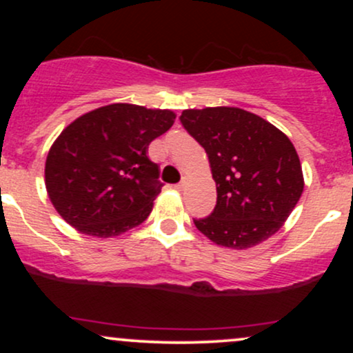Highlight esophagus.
Masks as SVG:
<instances>
[{
    "instance_id": "34e87169",
    "label": "esophagus",
    "mask_w": 353,
    "mask_h": 353,
    "mask_svg": "<svg viewBox=\"0 0 353 353\" xmlns=\"http://www.w3.org/2000/svg\"><path fill=\"white\" fill-rule=\"evenodd\" d=\"M176 189H177V190L184 189V182H179V184H176Z\"/></svg>"
}]
</instances>
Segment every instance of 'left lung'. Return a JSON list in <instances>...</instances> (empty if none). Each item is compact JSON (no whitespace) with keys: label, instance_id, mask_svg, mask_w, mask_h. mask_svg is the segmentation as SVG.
<instances>
[{"label":"left lung","instance_id":"8db88e82","mask_svg":"<svg viewBox=\"0 0 353 353\" xmlns=\"http://www.w3.org/2000/svg\"><path fill=\"white\" fill-rule=\"evenodd\" d=\"M181 123L205 149L217 204L194 219L214 244L244 250L274 236L303 190L301 159L281 129L241 108L185 109Z\"/></svg>","mask_w":353,"mask_h":353}]
</instances>
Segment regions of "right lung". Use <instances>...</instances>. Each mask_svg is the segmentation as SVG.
Wrapping results in <instances>:
<instances>
[{"label":"right lung","mask_w":353,"mask_h":353,"mask_svg":"<svg viewBox=\"0 0 353 353\" xmlns=\"http://www.w3.org/2000/svg\"><path fill=\"white\" fill-rule=\"evenodd\" d=\"M176 114L128 103L109 104L72 121L44 165L48 196L84 236L114 237L143 224L159 196V165L148 157Z\"/></svg>","instance_id":"1"}]
</instances>
